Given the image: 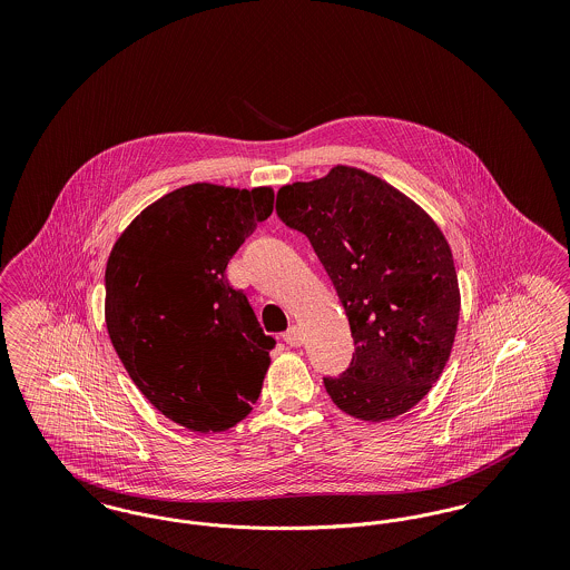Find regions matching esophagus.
Wrapping results in <instances>:
<instances>
[{
    "instance_id": "obj_1",
    "label": "esophagus",
    "mask_w": 570,
    "mask_h": 570,
    "mask_svg": "<svg viewBox=\"0 0 570 570\" xmlns=\"http://www.w3.org/2000/svg\"><path fill=\"white\" fill-rule=\"evenodd\" d=\"M282 340L288 344V346H301L303 344V335H301V331H298V326H288V331L282 335Z\"/></svg>"
}]
</instances>
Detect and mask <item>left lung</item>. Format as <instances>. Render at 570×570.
Listing matches in <instances>:
<instances>
[{
    "mask_svg": "<svg viewBox=\"0 0 570 570\" xmlns=\"http://www.w3.org/2000/svg\"><path fill=\"white\" fill-rule=\"evenodd\" d=\"M275 214L309 239L351 323V365L323 379L333 404L372 423L416 406L440 379L460 321L453 254L434 219L351 166L279 188Z\"/></svg>",
    "mask_w": 570,
    "mask_h": 570,
    "instance_id": "1",
    "label": "left lung"
}]
</instances>
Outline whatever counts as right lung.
<instances>
[{"instance_id": "right-lung-1", "label": "right lung", "mask_w": 570, "mask_h": 570, "mask_svg": "<svg viewBox=\"0 0 570 570\" xmlns=\"http://www.w3.org/2000/svg\"><path fill=\"white\" fill-rule=\"evenodd\" d=\"M272 212V188L191 184L149 205L110 249V342L140 393L191 432L237 425L261 395L275 340L226 267Z\"/></svg>"}]
</instances>
